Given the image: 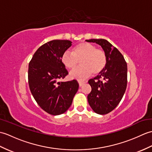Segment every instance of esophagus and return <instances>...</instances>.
<instances>
[{
	"label": "esophagus",
	"instance_id": "34e87169",
	"mask_svg": "<svg viewBox=\"0 0 152 152\" xmlns=\"http://www.w3.org/2000/svg\"><path fill=\"white\" fill-rule=\"evenodd\" d=\"M78 83H79L80 87H81V86H82L83 84H84L85 82H78Z\"/></svg>",
	"mask_w": 152,
	"mask_h": 152
}]
</instances>
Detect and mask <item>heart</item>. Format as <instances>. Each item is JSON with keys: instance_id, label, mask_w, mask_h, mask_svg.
Masks as SVG:
<instances>
[{"instance_id": "b5f03b06", "label": "heart", "mask_w": 152, "mask_h": 152, "mask_svg": "<svg viewBox=\"0 0 152 152\" xmlns=\"http://www.w3.org/2000/svg\"><path fill=\"white\" fill-rule=\"evenodd\" d=\"M61 63L66 69H73L80 61L81 66L70 73L72 78L83 80L91 74H98L104 70L107 57L104 50L96 48L91 44L82 42L74 48L72 53L66 51L61 58Z\"/></svg>"}]
</instances>
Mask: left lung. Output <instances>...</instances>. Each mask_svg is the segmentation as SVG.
<instances>
[{
	"label": "left lung",
	"mask_w": 152,
	"mask_h": 152,
	"mask_svg": "<svg viewBox=\"0 0 152 152\" xmlns=\"http://www.w3.org/2000/svg\"><path fill=\"white\" fill-rule=\"evenodd\" d=\"M100 45L107 57L106 65L99 75L88 83L91 91L88 95V102L96 114H108L118 105L127 84V64L117 48L104 39L87 40Z\"/></svg>",
	"instance_id": "8db88e82"
}]
</instances>
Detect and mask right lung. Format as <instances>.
Wrapping results in <instances>:
<instances>
[{
	"instance_id": "obj_1",
	"label": "right lung",
	"mask_w": 152,
	"mask_h": 152,
	"mask_svg": "<svg viewBox=\"0 0 152 152\" xmlns=\"http://www.w3.org/2000/svg\"><path fill=\"white\" fill-rule=\"evenodd\" d=\"M67 40H53L36 51L28 64V82L31 92L40 107L53 115L65 112L78 89L76 80L60 82L69 74L61 58L72 46Z\"/></svg>"
}]
</instances>
